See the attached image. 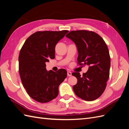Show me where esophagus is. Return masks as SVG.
<instances>
[{"mask_svg":"<svg viewBox=\"0 0 129 129\" xmlns=\"http://www.w3.org/2000/svg\"><path fill=\"white\" fill-rule=\"evenodd\" d=\"M67 75H68V76H72L71 72H70V71H68Z\"/></svg>","mask_w":129,"mask_h":129,"instance_id":"34e87169","label":"esophagus"}]
</instances>
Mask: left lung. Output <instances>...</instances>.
Returning <instances> with one entry per match:
<instances>
[{"mask_svg": "<svg viewBox=\"0 0 129 129\" xmlns=\"http://www.w3.org/2000/svg\"><path fill=\"white\" fill-rule=\"evenodd\" d=\"M66 37L77 46L78 64L89 66L82 76L77 72L72 74L77 79L73 86L75 93L85 101L96 100L104 93L110 76L111 59L107 46L100 35L92 31H71Z\"/></svg>", "mask_w": 129, "mask_h": 129, "instance_id": "obj_1", "label": "left lung"}]
</instances>
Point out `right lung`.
I'll return each instance as SVG.
<instances>
[{
    "label": "right lung",
    "instance_id": "1",
    "mask_svg": "<svg viewBox=\"0 0 129 129\" xmlns=\"http://www.w3.org/2000/svg\"><path fill=\"white\" fill-rule=\"evenodd\" d=\"M68 30L39 31L26 40L19 52V72L23 85L34 100L46 103L58 96L67 76L65 69L47 71L46 62L55 58V47Z\"/></svg>",
    "mask_w": 129,
    "mask_h": 129
}]
</instances>
